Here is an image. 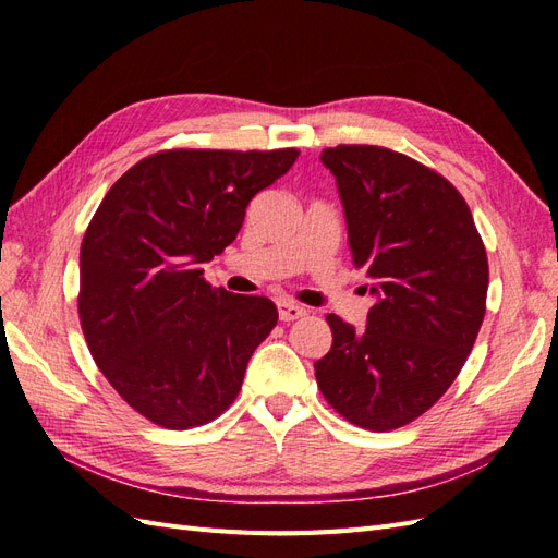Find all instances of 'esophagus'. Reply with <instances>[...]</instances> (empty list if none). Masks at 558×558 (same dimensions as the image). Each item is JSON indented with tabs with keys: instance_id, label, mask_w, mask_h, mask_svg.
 <instances>
[{
	"instance_id": "1",
	"label": "esophagus",
	"mask_w": 558,
	"mask_h": 558,
	"mask_svg": "<svg viewBox=\"0 0 558 558\" xmlns=\"http://www.w3.org/2000/svg\"><path fill=\"white\" fill-rule=\"evenodd\" d=\"M277 307H279V318L281 320H295V318L307 314L305 307H300V305H295V302H289V300H281Z\"/></svg>"
}]
</instances>
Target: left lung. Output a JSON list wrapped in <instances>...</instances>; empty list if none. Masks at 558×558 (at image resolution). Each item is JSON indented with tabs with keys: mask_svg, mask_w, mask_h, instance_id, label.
<instances>
[{
	"mask_svg": "<svg viewBox=\"0 0 558 558\" xmlns=\"http://www.w3.org/2000/svg\"><path fill=\"white\" fill-rule=\"evenodd\" d=\"M353 265L375 281L367 328L328 314L314 363L330 408L373 433L412 424L459 377L486 312L488 260L463 195L430 167L369 144L326 148Z\"/></svg>",
	"mask_w": 558,
	"mask_h": 558,
	"instance_id": "1",
	"label": "left lung"
}]
</instances>
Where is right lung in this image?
I'll return each mask as SVG.
<instances>
[{
  "instance_id": "1",
  "label": "right lung",
  "mask_w": 558,
  "mask_h": 558,
  "mask_svg": "<svg viewBox=\"0 0 558 558\" xmlns=\"http://www.w3.org/2000/svg\"><path fill=\"white\" fill-rule=\"evenodd\" d=\"M298 156L158 150L97 207L81 242V330L116 393L150 424L205 426L238 398L279 314L263 295L214 289L202 265L234 242L251 197Z\"/></svg>"
}]
</instances>
